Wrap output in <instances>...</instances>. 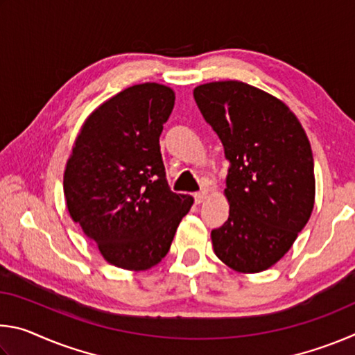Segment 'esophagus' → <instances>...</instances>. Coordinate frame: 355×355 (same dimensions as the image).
Listing matches in <instances>:
<instances>
[{
	"instance_id": "obj_1",
	"label": "esophagus",
	"mask_w": 355,
	"mask_h": 355,
	"mask_svg": "<svg viewBox=\"0 0 355 355\" xmlns=\"http://www.w3.org/2000/svg\"><path fill=\"white\" fill-rule=\"evenodd\" d=\"M207 196H208V192L207 191H200V192H196L194 194V199H196V203H202L203 200L207 199Z\"/></svg>"
}]
</instances>
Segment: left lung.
Listing matches in <instances>:
<instances>
[{
  "instance_id": "8db88e82",
  "label": "left lung",
  "mask_w": 355,
  "mask_h": 355,
  "mask_svg": "<svg viewBox=\"0 0 355 355\" xmlns=\"http://www.w3.org/2000/svg\"><path fill=\"white\" fill-rule=\"evenodd\" d=\"M194 98L230 161V211L211 232L216 257L255 274L277 263L310 219L315 169L309 137L284 101L248 83L200 84Z\"/></svg>"
}]
</instances>
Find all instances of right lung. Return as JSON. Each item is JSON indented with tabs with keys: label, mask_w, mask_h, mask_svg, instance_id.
<instances>
[{
	"label": "right lung",
	"mask_w": 355,
	"mask_h": 355,
	"mask_svg": "<svg viewBox=\"0 0 355 355\" xmlns=\"http://www.w3.org/2000/svg\"><path fill=\"white\" fill-rule=\"evenodd\" d=\"M175 92L158 83L130 86L89 114L64 171L70 218L107 263L147 271L166 257L194 203L167 184L159 136Z\"/></svg>",
	"instance_id": "obj_1"
}]
</instances>
